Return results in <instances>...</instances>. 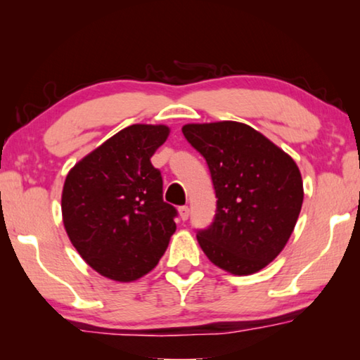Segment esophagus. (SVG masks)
Segmentation results:
<instances>
[{
    "label": "esophagus",
    "mask_w": 360,
    "mask_h": 360,
    "mask_svg": "<svg viewBox=\"0 0 360 360\" xmlns=\"http://www.w3.org/2000/svg\"><path fill=\"white\" fill-rule=\"evenodd\" d=\"M179 216H181L182 221H187V219H188V208H187V206H181Z\"/></svg>",
    "instance_id": "34e87169"
}]
</instances>
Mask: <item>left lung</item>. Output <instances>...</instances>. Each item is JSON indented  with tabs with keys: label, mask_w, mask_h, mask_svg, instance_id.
I'll list each match as a JSON object with an SVG mask.
<instances>
[{
	"label": "left lung",
	"mask_w": 360,
	"mask_h": 360,
	"mask_svg": "<svg viewBox=\"0 0 360 360\" xmlns=\"http://www.w3.org/2000/svg\"><path fill=\"white\" fill-rule=\"evenodd\" d=\"M182 133L208 163L214 222L197 240L212 264L246 276L288 245L303 203L300 169L289 154L241 122L186 124Z\"/></svg>",
	"instance_id": "1"
}]
</instances>
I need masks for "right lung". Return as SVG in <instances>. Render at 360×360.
<instances>
[{
    "label": "right lung",
    "mask_w": 360,
    "mask_h": 360,
    "mask_svg": "<svg viewBox=\"0 0 360 360\" xmlns=\"http://www.w3.org/2000/svg\"><path fill=\"white\" fill-rule=\"evenodd\" d=\"M169 127L135 124L81 158L66 174L62 216L68 238L101 276L136 281L165 254L176 210L163 202L150 157Z\"/></svg>",
    "instance_id": "1"
}]
</instances>
